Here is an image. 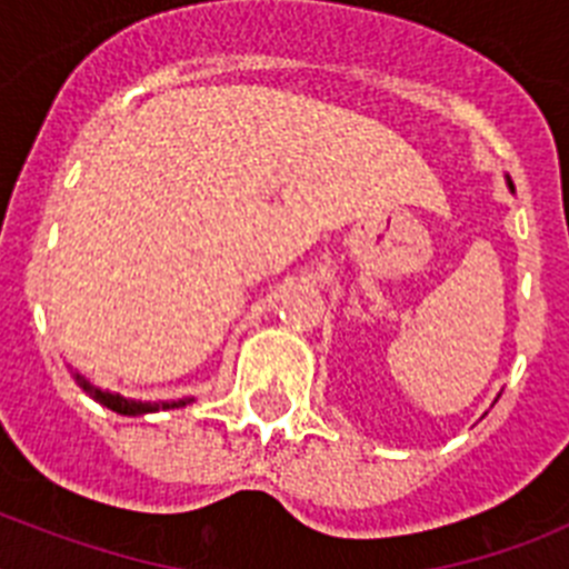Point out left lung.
<instances>
[{
	"mask_svg": "<svg viewBox=\"0 0 569 569\" xmlns=\"http://www.w3.org/2000/svg\"><path fill=\"white\" fill-rule=\"evenodd\" d=\"M507 188H510V193H516V188H512V182H510V179H507Z\"/></svg>",
	"mask_w": 569,
	"mask_h": 569,
	"instance_id": "8db88e82",
	"label": "left lung"
}]
</instances>
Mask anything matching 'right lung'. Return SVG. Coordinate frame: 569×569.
I'll list each match as a JSON object with an SVG mask.
<instances>
[{"label": "right lung", "mask_w": 569, "mask_h": 569, "mask_svg": "<svg viewBox=\"0 0 569 569\" xmlns=\"http://www.w3.org/2000/svg\"><path fill=\"white\" fill-rule=\"evenodd\" d=\"M77 385L82 387L84 393L90 396L93 401H99L102 407L113 410L119 416H148V413H159V410H179V407L190 405L196 399H173V401H142V399H124L119 393H110V390H102V387H93L84 376L73 373Z\"/></svg>", "instance_id": "obj_1"}]
</instances>
